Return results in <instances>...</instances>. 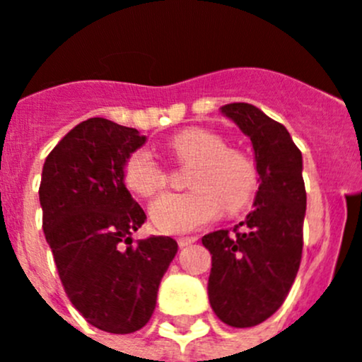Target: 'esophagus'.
<instances>
[{"mask_svg":"<svg viewBox=\"0 0 362 362\" xmlns=\"http://www.w3.org/2000/svg\"><path fill=\"white\" fill-rule=\"evenodd\" d=\"M198 238H194V235H185V238H178L177 243L180 248H185V246L192 245V243H197Z\"/></svg>","mask_w":362,"mask_h":362,"instance_id":"esophagus-1","label":"esophagus"}]
</instances>
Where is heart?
Instances as JSON below:
<instances>
[{"instance_id":"b5f03b06","label":"heart","mask_w":362,"mask_h":362,"mask_svg":"<svg viewBox=\"0 0 362 362\" xmlns=\"http://www.w3.org/2000/svg\"><path fill=\"white\" fill-rule=\"evenodd\" d=\"M170 151L189 171V192H170L150 207L153 227L162 234H185L216 219L221 209L235 214L248 207L259 191V168L252 155L228 148V141L207 128H185L173 135ZM121 178L128 191L153 197L165 182V171L150 150L139 148L123 162Z\"/></svg>"}]
</instances>
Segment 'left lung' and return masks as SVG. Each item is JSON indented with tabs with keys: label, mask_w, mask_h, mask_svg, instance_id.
<instances>
[{
	"label": "left lung",
	"mask_w": 362,
	"mask_h": 362,
	"mask_svg": "<svg viewBox=\"0 0 362 362\" xmlns=\"http://www.w3.org/2000/svg\"><path fill=\"white\" fill-rule=\"evenodd\" d=\"M221 112L252 141L261 184L245 221L232 232H211L202 243L212 255V310L223 323L246 329L276 313L295 282L307 194L302 151L284 124L250 103L223 105Z\"/></svg>",
	"instance_id": "obj_1"
}]
</instances>
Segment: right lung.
Instances as JSON below:
<instances>
[{
  "mask_svg": "<svg viewBox=\"0 0 362 362\" xmlns=\"http://www.w3.org/2000/svg\"><path fill=\"white\" fill-rule=\"evenodd\" d=\"M146 141L135 128L90 117L46 157L42 230L67 298L96 329L130 334L150 322L158 284L178 245L168 235L132 243L146 221L121 170Z\"/></svg>",
  "mask_w": 362,
  "mask_h": 362,
  "instance_id": "right-lung-1",
  "label": "right lung"
}]
</instances>
